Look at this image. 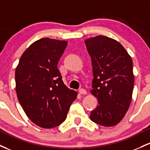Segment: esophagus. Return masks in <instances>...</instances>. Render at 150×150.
I'll list each match as a JSON object with an SVG mask.
<instances>
[{"mask_svg": "<svg viewBox=\"0 0 150 150\" xmlns=\"http://www.w3.org/2000/svg\"><path fill=\"white\" fill-rule=\"evenodd\" d=\"M79 93L80 94H86L87 92H86V91L85 90V89L81 88L79 90Z\"/></svg>", "mask_w": 150, "mask_h": 150, "instance_id": "esophagus-1", "label": "esophagus"}]
</instances>
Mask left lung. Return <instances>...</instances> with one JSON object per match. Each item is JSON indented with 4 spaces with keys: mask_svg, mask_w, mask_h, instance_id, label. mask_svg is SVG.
Returning <instances> with one entry per match:
<instances>
[{
    "mask_svg": "<svg viewBox=\"0 0 150 150\" xmlns=\"http://www.w3.org/2000/svg\"><path fill=\"white\" fill-rule=\"evenodd\" d=\"M85 43L93 67L91 93L98 103L90 119L104 127L115 126L123 118L132 100V58L120 42L106 36L86 39Z\"/></svg>",
    "mask_w": 150,
    "mask_h": 150,
    "instance_id": "obj_1",
    "label": "left lung"
}]
</instances>
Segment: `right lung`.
Masks as SVG:
<instances>
[{
  "instance_id": "add662e5",
  "label": "right lung",
  "mask_w": 150,
  "mask_h": 150,
  "mask_svg": "<svg viewBox=\"0 0 150 150\" xmlns=\"http://www.w3.org/2000/svg\"><path fill=\"white\" fill-rule=\"evenodd\" d=\"M67 41L42 38L23 52L16 67L17 97L35 125L52 128L62 124L77 97L64 83L57 64Z\"/></svg>"
}]
</instances>
